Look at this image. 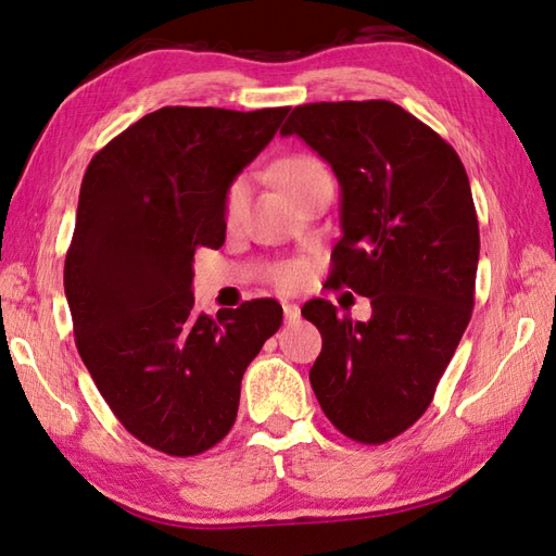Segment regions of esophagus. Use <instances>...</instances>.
Segmentation results:
<instances>
[{"label":"esophagus","instance_id":"obj_1","mask_svg":"<svg viewBox=\"0 0 556 556\" xmlns=\"http://www.w3.org/2000/svg\"><path fill=\"white\" fill-rule=\"evenodd\" d=\"M281 311H285V320L291 325V323H296L299 317H301V308L296 303H289V301H285L281 303Z\"/></svg>","mask_w":556,"mask_h":556}]
</instances>
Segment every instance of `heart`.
Wrapping results in <instances>:
<instances>
[{
    "instance_id": "b5f03b06",
    "label": "heart",
    "mask_w": 556,
    "mask_h": 556,
    "mask_svg": "<svg viewBox=\"0 0 556 556\" xmlns=\"http://www.w3.org/2000/svg\"><path fill=\"white\" fill-rule=\"evenodd\" d=\"M277 176L291 198H299L301 193L308 191V188L323 181H332V174H329V169L325 167V162H320L313 155L285 157L277 164ZM248 195H251V181H248L245 174L233 176V179L224 186L222 217L227 227H233V224L241 222L248 205ZM305 275H308V267L303 263H296V260H291V263H279L271 267L269 279L275 287L291 291L303 285Z\"/></svg>"
}]
</instances>
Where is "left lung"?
Listing matches in <instances>:
<instances>
[{
    "label": "left lung",
    "instance_id": "left-lung-1",
    "mask_svg": "<svg viewBox=\"0 0 556 556\" xmlns=\"http://www.w3.org/2000/svg\"><path fill=\"white\" fill-rule=\"evenodd\" d=\"M281 134L301 136L341 184V239L329 289L368 296L372 317L303 305L323 334L311 368L325 416L349 440L384 444L434 396L476 303L478 215L456 150L387 100L293 108Z\"/></svg>",
    "mask_w": 556,
    "mask_h": 556
}]
</instances>
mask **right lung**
<instances>
[{
    "instance_id": "1",
    "label": "right lung",
    "mask_w": 556,
    "mask_h": 556,
    "mask_svg": "<svg viewBox=\"0 0 556 556\" xmlns=\"http://www.w3.org/2000/svg\"><path fill=\"white\" fill-rule=\"evenodd\" d=\"M287 112L162 108L83 176L64 263L76 349L114 416L162 454L198 456L229 434L248 363L281 325L271 299L198 313L191 285L198 248L224 243V186Z\"/></svg>"
}]
</instances>
